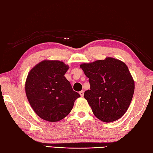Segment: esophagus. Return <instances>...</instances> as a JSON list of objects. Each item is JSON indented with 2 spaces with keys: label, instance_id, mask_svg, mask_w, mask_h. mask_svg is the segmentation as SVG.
Instances as JSON below:
<instances>
[{
  "label": "esophagus",
  "instance_id": "obj_1",
  "mask_svg": "<svg viewBox=\"0 0 153 153\" xmlns=\"http://www.w3.org/2000/svg\"><path fill=\"white\" fill-rule=\"evenodd\" d=\"M84 93H85V91H84V90H81V91L79 92V94H80V95L81 97H83V96H84Z\"/></svg>",
  "mask_w": 153,
  "mask_h": 153
}]
</instances>
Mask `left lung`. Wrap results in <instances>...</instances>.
I'll list each match as a JSON object with an SVG mask.
<instances>
[{
	"label": "left lung",
	"mask_w": 153,
	"mask_h": 153,
	"mask_svg": "<svg viewBox=\"0 0 153 153\" xmlns=\"http://www.w3.org/2000/svg\"><path fill=\"white\" fill-rule=\"evenodd\" d=\"M89 79L90 90L84 97L94 116L104 122L122 117L132 100L135 82L126 64L108 57L80 65Z\"/></svg>",
	"instance_id": "1"
}]
</instances>
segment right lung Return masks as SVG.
I'll use <instances>...</instances> for the list:
<instances>
[{
    "mask_svg": "<svg viewBox=\"0 0 153 153\" xmlns=\"http://www.w3.org/2000/svg\"><path fill=\"white\" fill-rule=\"evenodd\" d=\"M68 68L63 61L43 60L27 74L25 83L27 100L42 120L49 122L63 120L80 96L64 76Z\"/></svg>",
    "mask_w": 153,
    "mask_h": 153,
    "instance_id": "obj_1",
    "label": "right lung"
}]
</instances>
